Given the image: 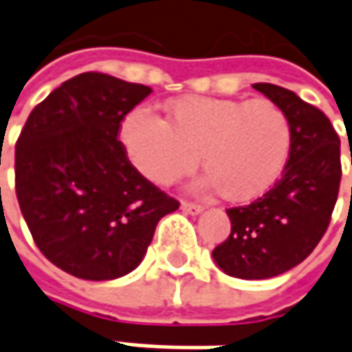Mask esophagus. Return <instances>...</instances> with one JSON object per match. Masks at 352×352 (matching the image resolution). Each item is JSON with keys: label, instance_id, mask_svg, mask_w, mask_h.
I'll list each match as a JSON object with an SVG mask.
<instances>
[{"label": "esophagus", "instance_id": "obj_1", "mask_svg": "<svg viewBox=\"0 0 352 352\" xmlns=\"http://www.w3.org/2000/svg\"><path fill=\"white\" fill-rule=\"evenodd\" d=\"M181 210L187 214H200L204 210V206L202 204H197V202H188V200H183L181 202Z\"/></svg>", "mask_w": 352, "mask_h": 352}]
</instances>
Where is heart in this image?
Here are the masks:
<instances>
[{
	"label": "heart",
	"mask_w": 352,
	"mask_h": 352,
	"mask_svg": "<svg viewBox=\"0 0 352 352\" xmlns=\"http://www.w3.org/2000/svg\"><path fill=\"white\" fill-rule=\"evenodd\" d=\"M130 162L155 183H171L200 162L206 185L228 200L245 202L273 187L292 148V124L269 99L183 97L169 104V120L152 109L130 111L120 124Z\"/></svg>",
	"instance_id": "1"
}]
</instances>
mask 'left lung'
<instances>
[{"label":"left lung","instance_id":"left-lung-1","mask_svg":"<svg viewBox=\"0 0 352 352\" xmlns=\"http://www.w3.org/2000/svg\"><path fill=\"white\" fill-rule=\"evenodd\" d=\"M253 87L285 109L292 148L273 187L226 210L232 232L212 257L226 274L245 280L283 274L308 257L327 232L341 183V140L329 118L290 89L273 83Z\"/></svg>","mask_w":352,"mask_h":352}]
</instances>
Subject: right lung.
Masks as SVG:
<instances>
[{
  "label": "right lung",
  "instance_id": "1",
  "mask_svg": "<svg viewBox=\"0 0 352 352\" xmlns=\"http://www.w3.org/2000/svg\"><path fill=\"white\" fill-rule=\"evenodd\" d=\"M152 93L85 72L38 103L15 144V192L31 236L58 269L113 280L138 267L157 222L179 200L140 173L118 140Z\"/></svg>",
  "mask_w": 352,
  "mask_h": 352
}]
</instances>
